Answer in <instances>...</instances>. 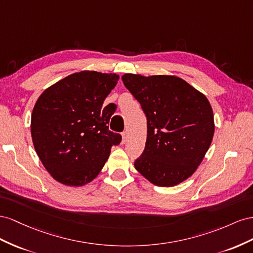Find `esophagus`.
I'll return each mask as SVG.
<instances>
[{
	"label": "esophagus",
	"instance_id": "1",
	"mask_svg": "<svg viewBox=\"0 0 253 253\" xmlns=\"http://www.w3.org/2000/svg\"><path fill=\"white\" fill-rule=\"evenodd\" d=\"M127 138H128V136H127V132H123L122 133V143L123 144H125L126 143V141H127Z\"/></svg>",
	"mask_w": 253,
	"mask_h": 253
}]
</instances>
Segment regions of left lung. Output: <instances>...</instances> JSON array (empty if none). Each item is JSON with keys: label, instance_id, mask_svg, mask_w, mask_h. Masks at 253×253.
Wrapping results in <instances>:
<instances>
[{"label": "left lung", "instance_id": "left-lung-1", "mask_svg": "<svg viewBox=\"0 0 253 253\" xmlns=\"http://www.w3.org/2000/svg\"><path fill=\"white\" fill-rule=\"evenodd\" d=\"M122 81L147 118L145 149L135 169L158 186L181 183L203 162L213 140L208 98L177 76L124 74Z\"/></svg>", "mask_w": 253, "mask_h": 253}]
</instances>
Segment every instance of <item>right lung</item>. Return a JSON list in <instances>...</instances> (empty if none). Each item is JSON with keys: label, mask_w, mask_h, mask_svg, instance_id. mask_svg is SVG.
Instances as JSON below:
<instances>
[{"label": "right lung", "mask_w": 253, "mask_h": 253, "mask_svg": "<svg viewBox=\"0 0 253 253\" xmlns=\"http://www.w3.org/2000/svg\"><path fill=\"white\" fill-rule=\"evenodd\" d=\"M119 75L82 71L48 86L32 113L34 147L43 167L57 181L83 186L96 178L122 135L109 130L114 110L105 98Z\"/></svg>", "instance_id": "add662e5"}]
</instances>
